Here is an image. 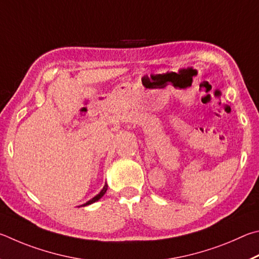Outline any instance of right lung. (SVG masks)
Returning <instances> with one entry per match:
<instances>
[{
    "label": "right lung",
    "instance_id": "add662e5",
    "mask_svg": "<svg viewBox=\"0 0 259 259\" xmlns=\"http://www.w3.org/2000/svg\"><path fill=\"white\" fill-rule=\"evenodd\" d=\"M107 189H108V185H107V183H106V184H104V187H103V189L101 190V192H100L99 194H97V196H95L94 198H92V199H91V200H90V201H88V202H86V203H84V205H83V206H88V205H91V203H93V202H95V201H98L100 198H101V197H103V194H104V193H106V191H107Z\"/></svg>",
    "mask_w": 259,
    "mask_h": 259
}]
</instances>
